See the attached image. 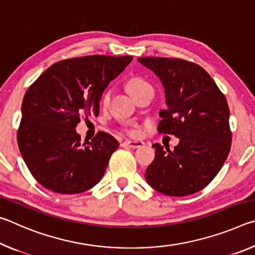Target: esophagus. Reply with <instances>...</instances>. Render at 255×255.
<instances>
[{
    "label": "esophagus",
    "mask_w": 255,
    "mask_h": 255,
    "mask_svg": "<svg viewBox=\"0 0 255 255\" xmlns=\"http://www.w3.org/2000/svg\"><path fill=\"white\" fill-rule=\"evenodd\" d=\"M122 145L123 146H128V147H131V148H138V147H141V146H144V141H141V140H125Z\"/></svg>",
    "instance_id": "esophagus-1"
}]
</instances>
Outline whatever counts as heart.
Masks as SVG:
<instances>
[{
	"instance_id": "obj_1",
	"label": "heart",
	"mask_w": 255,
	"mask_h": 255,
	"mask_svg": "<svg viewBox=\"0 0 255 255\" xmlns=\"http://www.w3.org/2000/svg\"><path fill=\"white\" fill-rule=\"evenodd\" d=\"M127 89H128V91H129V93L131 94V96H135V94L144 91V90L152 89V88H150V85L145 80L139 79V77H135V79H131L130 81L128 82ZM111 96H112L111 90H109V91H107L105 93V96H103V98H102L103 105H108V103H109Z\"/></svg>"
}]
</instances>
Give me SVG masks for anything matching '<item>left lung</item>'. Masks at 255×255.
Here are the masks:
<instances>
[{
	"label": "left lung",
	"instance_id": "left-lung-1",
	"mask_svg": "<svg viewBox=\"0 0 255 255\" xmlns=\"http://www.w3.org/2000/svg\"><path fill=\"white\" fill-rule=\"evenodd\" d=\"M161 81L166 109L157 130L179 138L173 150L154 144L155 158L145 172L147 183L166 196L182 197L210 183L231 149L230 108L204 68L182 59L139 57Z\"/></svg>",
	"mask_w": 255,
	"mask_h": 255
}]
</instances>
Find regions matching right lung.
<instances>
[{"label": "right lung", "mask_w": 255, "mask_h": 255, "mask_svg": "<svg viewBox=\"0 0 255 255\" xmlns=\"http://www.w3.org/2000/svg\"><path fill=\"white\" fill-rule=\"evenodd\" d=\"M131 56H85L47 68L25 92L21 106L18 145L33 178L50 191L74 195L102 179L116 138L99 131L81 143L76 125L82 116L99 115L102 94Z\"/></svg>", "instance_id": "right-lung-1"}]
</instances>
